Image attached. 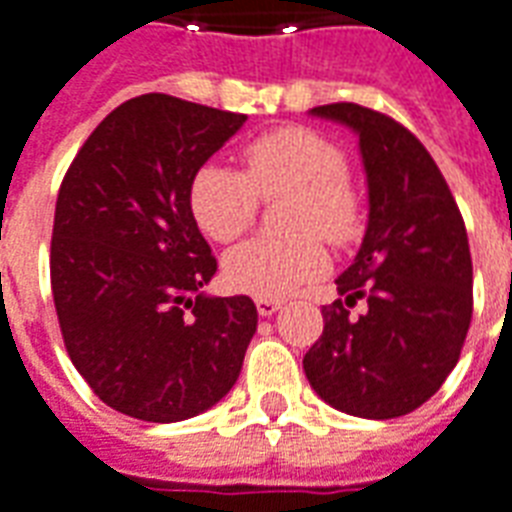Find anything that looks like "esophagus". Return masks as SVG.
Returning <instances> with one entry per match:
<instances>
[{"mask_svg":"<svg viewBox=\"0 0 512 512\" xmlns=\"http://www.w3.org/2000/svg\"><path fill=\"white\" fill-rule=\"evenodd\" d=\"M280 299H270V297H256V310H259L261 318H270V315H275L280 310Z\"/></svg>","mask_w":512,"mask_h":512,"instance_id":"1","label":"esophagus"}]
</instances>
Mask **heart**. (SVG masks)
I'll return each mask as SVG.
<instances>
[{"label":"heart","instance_id":"b5f03b06","mask_svg":"<svg viewBox=\"0 0 512 512\" xmlns=\"http://www.w3.org/2000/svg\"><path fill=\"white\" fill-rule=\"evenodd\" d=\"M245 172L205 164L188 186L194 221L213 242H234L251 229L259 199L288 197V240H251L226 253L224 275L234 291L286 297L321 278L329 267L324 245L351 242L361 229V199L348 180V156L326 134L283 126L242 148Z\"/></svg>","mask_w":512,"mask_h":512}]
</instances>
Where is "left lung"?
Listing matches in <instances>:
<instances>
[{
	"label": "left lung",
	"mask_w": 512,
	"mask_h": 512,
	"mask_svg": "<svg viewBox=\"0 0 512 512\" xmlns=\"http://www.w3.org/2000/svg\"><path fill=\"white\" fill-rule=\"evenodd\" d=\"M310 113L359 134L370 221L353 264L334 280L343 299L321 307L324 334L302 367L315 394L348 416H405L443 386L470 329L467 229L416 134L353 102ZM356 298L368 299L359 319L347 310Z\"/></svg>",
	"instance_id": "left-lung-1"
}]
</instances>
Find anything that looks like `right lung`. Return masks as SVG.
<instances>
[{"instance_id":"add662e5","label":"right lung","mask_w":512,"mask_h":512,"mask_svg":"<svg viewBox=\"0 0 512 512\" xmlns=\"http://www.w3.org/2000/svg\"><path fill=\"white\" fill-rule=\"evenodd\" d=\"M248 115L142 94L83 142L61 180L51 288L61 337L94 394L172 424L229 394L256 334L251 297H207L218 270L188 186Z\"/></svg>"}]
</instances>
